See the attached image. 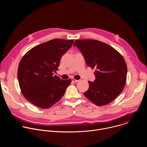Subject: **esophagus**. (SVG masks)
<instances>
[{
  "mask_svg": "<svg viewBox=\"0 0 147 147\" xmlns=\"http://www.w3.org/2000/svg\"><path fill=\"white\" fill-rule=\"evenodd\" d=\"M71 80H72V81L73 82H78L79 80H76V79H74V78H71Z\"/></svg>",
  "mask_w": 147,
  "mask_h": 147,
  "instance_id": "34e87169",
  "label": "esophagus"
}]
</instances>
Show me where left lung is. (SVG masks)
Listing matches in <instances>:
<instances>
[{"mask_svg": "<svg viewBox=\"0 0 147 147\" xmlns=\"http://www.w3.org/2000/svg\"><path fill=\"white\" fill-rule=\"evenodd\" d=\"M80 51L86 64L95 68V80L88 81L84 96L97 106L105 105L123 90L127 67L123 56L111 46L94 39L76 40L73 45Z\"/></svg>", "mask_w": 147, "mask_h": 147, "instance_id": "obj_1", "label": "left lung"}]
</instances>
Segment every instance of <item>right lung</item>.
Listing matches in <instances>:
<instances>
[{"label": "right lung", "mask_w": 147, "mask_h": 147, "mask_svg": "<svg viewBox=\"0 0 147 147\" xmlns=\"http://www.w3.org/2000/svg\"><path fill=\"white\" fill-rule=\"evenodd\" d=\"M74 40L54 39L30 50L21 60L17 71L20 88L25 98L34 105L47 109L63 96L71 79L61 80L58 70L61 57Z\"/></svg>", "instance_id": "right-lung-1"}]
</instances>
